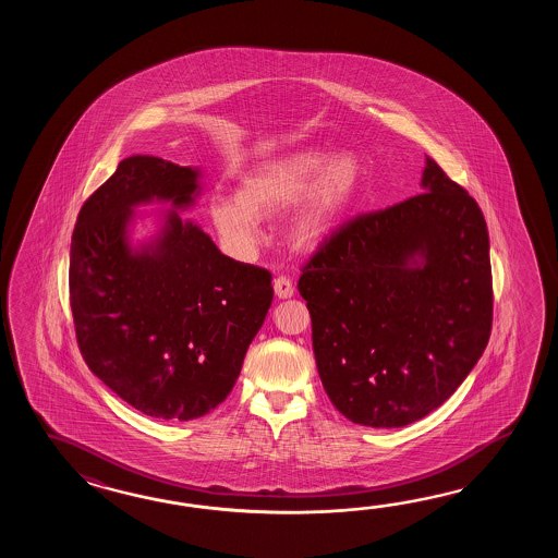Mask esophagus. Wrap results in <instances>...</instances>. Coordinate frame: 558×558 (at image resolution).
Listing matches in <instances>:
<instances>
[{
    "label": "esophagus",
    "mask_w": 558,
    "mask_h": 558,
    "mask_svg": "<svg viewBox=\"0 0 558 558\" xmlns=\"http://www.w3.org/2000/svg\"><path fill=\"white\" fill-rule=\"evenodd\" d=\"M275 295L279 296V299H289V296H293L295 293V287L291 283V279L289 277H277L274 283Z\"/></svg>",
    "instance_id": "1"
}]
</instances>
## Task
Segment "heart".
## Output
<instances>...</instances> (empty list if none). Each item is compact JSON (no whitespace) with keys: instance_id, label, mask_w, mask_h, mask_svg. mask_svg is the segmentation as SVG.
Returning a JSON list of instances; mask_svg holds the SVG:
<instances>
[{"instance_id":"1","label":"heart","mask_w":558,"mask_h":558,"mask_svg":"<svg viewBox=\"0 0 558 558\" xmlns=\"http://www.w3.org/2000/svg\"><path fill=\"white\" fill-rule=\"evenodd\" d=\"M363 183L365 163L356 155L305 147L253 167L239 181L235 195L215 197L209 215L227 245L245 255L259 239L256 217H277L291 208L284 219V243L296 253H311L343 226Z\"/></svg>"}]
</instances>
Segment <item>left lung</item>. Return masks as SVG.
I'll list each match as a JSON object with an SVG mask.
<instances>
[{"mask_svg":"<svg viewBox=\"0 0 558 558\" xmlns=\"http://www.w3.org/2000/svg\"><path fill=\"white\" fill-rule=\"evenodd\" d=\"M421 187L347 221L296 283L320 383L356 425L404 427L439 409L490 337L483 211L430 157Z\"/></svg>","mask_w":558,"mask_h":558,"instance_id":"left-lung-1","label":"left lung"}]
</instances>
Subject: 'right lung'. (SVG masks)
I'll return each instance as SVG.
<instances>
[{
  "label": "right lung",
  "instance_id": "obj_1",
  "mask_svg": "<svg viewBox=\"0 0 558 558\" xmlns=\"http://www.w3.org/2000/svg\"><path fill=\"white\" fill-rule=\"evenodd\" d=\"M199 171L131 155L84 203L73 229L70 303L87 367L143 415L191 421L233 389L274 301L271 274L235 262L178 209ZM171 202L162 231L133 248L134 207Z\"/></svg>",
  "mask_w": 558,
  "mask_h": 558
}]
</instances>
